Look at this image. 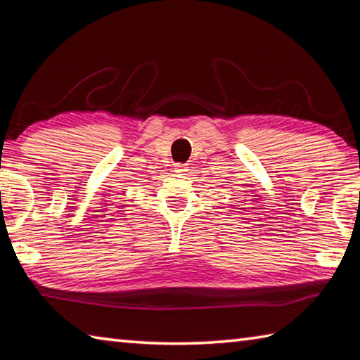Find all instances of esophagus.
I'll list each match as a JSON object with an SVG mask.
<instances>
[{
  "label": "esophagus",
  "instance_id": "obj_1",
  "mask_svg": "<svg viewBox=\"0 0 360 360\" xmlns=\"http://www.w3.org/2000/svg\"><path fill=\"white\" fill-rule=\"evenodd\" d=\"M187 170H188L187 164H176V165H174V172L179 173V174H184Z\"/></svg>",
  "mask_w": 360,
  "mask_h": 360
}]
</instances>
